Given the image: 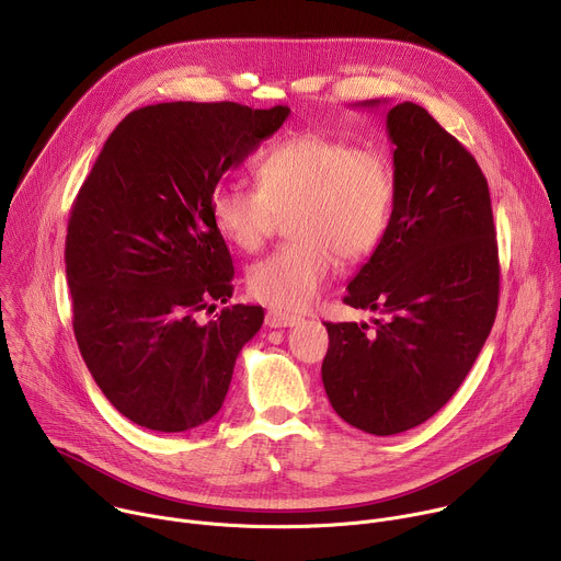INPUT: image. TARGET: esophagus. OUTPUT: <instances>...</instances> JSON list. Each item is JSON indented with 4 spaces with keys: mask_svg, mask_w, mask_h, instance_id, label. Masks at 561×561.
<instances>
[{
    "mask_svg": "<svg viewBox=\"0 0 561 561\" xmlns=\"http://www.w3.org/2000/svg\"><path fill=\"white\" fill-rule=\"evenodd\" d=\"M301 322L299 314H288L282 310H268L266 312V327L268 329H293Z\"/></svg>",
    "mask_w": 561,
    "mask_h": 561,
    "instance_id": "esophagus-1",
    "label": "esophagus"
}]
</instances>
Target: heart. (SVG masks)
Masks as SVG:
<instances>
[{
    "mask_svg": "<svg viewBox=\"0 0 561 561\" xmlns=\"http://www.w3.org/2000/svg\"><path fill=\"white\" fill-rule=\"evenodd\" d=\"M255 180L257 186L221 182L210 195V217L232 247L255 253L277 215L290 213L295 242L253 264L247 279L255 299L279 310L314 304L337 255L346 262L368 257L392 215L394 175L386 154L319 130L268 144L255 162Z\"/></svg>",
    "mask_w": 561,
    "mask_h": 561,
    "instance_id": "b5f03b06",
    "label": "heart"
}]
</instances>
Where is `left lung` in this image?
I'll use <instances>...</instances> for the list:
<instances>
[{
  "mask_svg": "<svg viewBox=\"0 0 561 561\" xmlns=\"http://www.w3.org/2000/svg\"><path fill=\"white\" fill-rule=\"evenodd\" d=\"M386 130L394 146L392 215L344 297L386 319H375V331L327 322L322 364L335 413L379 437L424 424L448 402L500 304L491 193L474 157L413 102L386 113Z\"/></svg>",
  "mask_w": 561,
  "mask_h": 561,
  "instance_id": "obj_1",
  "label": "left lung"
}]
</instances>
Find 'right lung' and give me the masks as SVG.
<instances>
[{
    "label": "right lung",
    "instance_id": "obj_1",
    "mask_svg": "<svg viewBox=\"0 0 561 561\" xmlns=\"http://www.w3.org/2000/svg\"><path fill=\"white\" fill-rule=\"evenodd\" d=\"M288 106L169 102L128 113L79 188L66 232L72 331L95 383L137 426L184 433L224 404L262 306L234 304L232 260L210 217L219 180Z\"/></svg>",
    "mask_w": 561,
    "mask_h": 561
}]
</instances>
